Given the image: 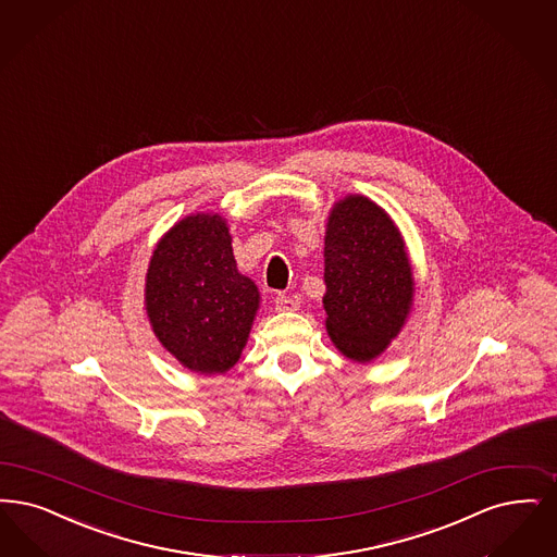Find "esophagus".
<instances>
[{"label":"esophagus","mask_w":557,"mask_h":557,"mask_svg":"<svg viewBox=\"0 0 557 557\" xmlns=\"http://www.w3.org/2000/svg\"><path fill=\"white\" fill-rule=\"evenodd\" d=\"M273 302H275V309L282 312L298 311V307H300L298 298H294L289 294H277Z\"/></svg>","instance_id":"obj_1"}]
</instances>
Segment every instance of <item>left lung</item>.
<instances>
[{"label": "left lung", "instance_id": "left-lung-1", "mask_svg": "<svg viewBox=\"0 0 557 557\" xmlns=\"http://www.w3.org/2000/svg\"><path fill=\"white\" fill-rule=\"evenodd\" d=\"M327 334L352 360L379 357L412 305V271L400 232L373 200H339L325 232Z\"/></svg>", "mask_w": 557, "mask_h": 557}]
</instances>
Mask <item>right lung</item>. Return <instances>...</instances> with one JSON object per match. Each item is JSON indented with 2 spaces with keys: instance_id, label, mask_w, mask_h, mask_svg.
I'll return each mask as SVG.
<instances>
[{
  "instance_id": "obj_1",
  "label": "right lung",
  "mask_w": 557,
  "mask_h": 557,
  "mask_svg": "<svg viewBox=\"0 0 557 557\" xmlns=\"http://www.w3.org/2000/svg\"><path fill=\"white\" fill-rule=\"evenodd\" d=\"M145 305L159 342L190 371L215 375L236 364L259 292L238 273L220 215H188L161 238Z\"/></svg>"
}]
</instances>
